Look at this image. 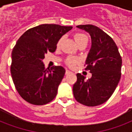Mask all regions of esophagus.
Masks as SVG:
<instances>
[{
	"mask_svg": "<svg viewBox=\"0 0 132 132\" xmlns=\"http://www.w3.org/2000/svg\"><path fill=\"white\" fill-rule=\"evenodd\" d=\"M70 73H72V72H71V71H70V70H66V75H69V74H70Z\"/></svg>",
	"mask_w": 132,
	"mask_h": 132,
	"instance_id": "obj_1",
	"label": "esophagus"
}]
</instances>
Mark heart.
I'll use <instances>...</instances> for the list:
<instances>
[{"instance_id": "1", "label": "heart", "mask_w": 132, "mask_h": 132, "mask_svg": "<svg viewBox=\"0 0 132 132\" xmlns=\"http://www.w3.org/2000/svg\"><path fill=\"white\" fill-rule=\"evenodd\" d=\"M74 38L75 42H77V45L81 43H83V42H88V38L86 35H85L84 34H81V33H77L74 35ZM63 38H61L60 40H58L57 42V46H60V45L61 44V42H62ZM79 62L78 59L75 57H69L66 59V64L68 65V66L70 67H72L74 66L76 64H77Z\"/></svg>"}]
</instances>
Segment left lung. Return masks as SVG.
Returning <instances> with one entry per match:
<instances>
[{
	"instance_id": "8db88e82",
	"label": "left lung",
	"mask_w": 132,
	"mask_h": 132,
	"mask_svg": "<svg viewBox=\"0 0 132 132\" xmlns=\"http://www.w3.org/2000/svg\"><path fill=\"white\" fill-rule=\"evenodd\" d=\"M90 34L92 45L86 60L85 70L92 77L85 79L77 74L73 94L79 103L86 106H96L110 98L118 86L121 76L122 59L112 38L103 30L92 24L78 25Z\"/></svg>"
}]
</instances>
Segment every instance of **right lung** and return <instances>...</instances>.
Segmentation results:
<instances>
[{
  "mask_svg": "<svg viewBox=\"0 0 132 132\" xmlns=\"http://www.w3.org/2000/svg\"><path fill=\"white\" fill-rule=\"evenodd\" d=\"M72 27L44 24L24 32L11 53V74L16 90L31 104L45 105L55 98L66 70L62 66L46 69L42 60L55 51L58 40Z\"/></svg>",
  "mask_w": 132,
  "mask_h": 132,
  "instance_id": "right-lung-1",
  "label": "right lung"
}]
</instances>
